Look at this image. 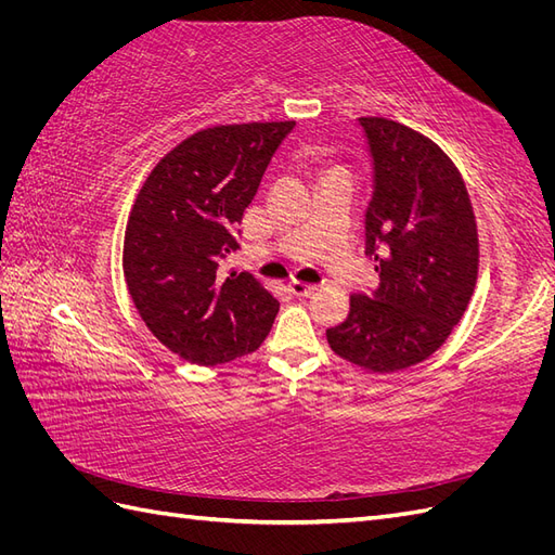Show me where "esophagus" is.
<instances>
[{"label": "esophagus", "mask_w": 555, "mask_h": 555, "mask_svg": "<svg viewBox=\"0 0 555 555\" xmlns=\"http://www.w3.org/2000/svg\"><path fill=\"white\" fill-rule=\"evenodd\" d=\"M289 289L296 296H310V294L317 292V284H310V282H304V280H292L289 282Z\"/></svg>", "instance_id": "esophagus-1"}]
</instances>
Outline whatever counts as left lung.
<instances>
[{
	"label": "left lung",
	"instance_id": "obj_1",
	"mask_svg": "<svg viewBox=\"0 0 555 555\" xmlns=\"http://www.w3.org/2000/svg\"><path fill=\"white\" fill-rule=\"evenodd\" d=\"M359 122L375 164L365 251L379 287L351 294L326 340L340 359L384 375L444 345L475 294L479 236L463 176L438 143L389 117Z\"/></svg>",
	"mask_w": 555,
	"mask_h": 555
}]
</instances>
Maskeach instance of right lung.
<instances>
[{
    "label": "right lung",
    "mask_w": 555,
    "mask_h": 555,
    "mask_svg": "<svg viewBox=\"0 0 555 555\" xmlns=\"http://www.w3.org/2000/svg\"><path fill=\"white\" fill-rule=\"evenodd\" d=\"M294 120L194 131L147 173L125 229L122 271L145 326L180 359L217 365L251 354L278 298L251 273H224L261 176Z\"/></svg>",
    "instance_id": "1"
}]
</instances>
